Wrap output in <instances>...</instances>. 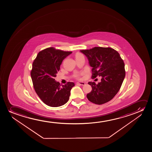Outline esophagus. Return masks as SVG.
Wrapping results in <instances>:
<instances>
[{
  "instance_id": "esophagus-1",
  "label": "esophagus",
  "mask_w": 152,
  "mask_h": 152,
  "mask_svg": "<svg viewBox=\"0 0 152 152\" xmlns=\"http://www.w3.org/2000/svg\"><path fill=\"white\" fill-rule=\"evenodd\" d=\"M85 83L84 82H82V81H79V82H77L76 83V85H78L84 86L85 85Z\"/></svg>"
}]
</instances>
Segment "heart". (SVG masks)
<instances>
[{"instance_id":"1","label":"heart","mask_w":152,"mask_h":152,"mask_svg":"<svg viewBox=\"0 0 152 152\" xmlns=\"http://www.w3.org/2000/svg\"><path fill=\"white\" fill-rule=\"evenodd\" d=\"M81 55H83V54H81V53H77L76 54V57H77V56H81ZM78 77V76H77Z\"/></svg>"}]
</instances>
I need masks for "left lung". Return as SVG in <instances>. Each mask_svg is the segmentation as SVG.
Instances as JSON below:
<instances>
[{"mask_svg":"<svg viewBox=\"0 0 152 152\" xmlns=\"http://www.w3.org/2000/svg\"><path fill=\"white\" fill-rule=\"evenodd\" d=\"M80 51L87 57L92 67V78L102 77L101 81L98 84L88 83L91 86L92 90L87 94L88 99L98 105L108 102L118 93L125 78L124 61L116 50L110 47H95Z\"/></svg>","mask_w":152,"mask_h":152,"instance_id":"left-lung-1","label":"left lung"}]
</instances>
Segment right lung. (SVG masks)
<instances>
[{"instance_id":"add662e5","label":"right lung","mask_w":152,"mask_h":152,"mask_svg":"<svg viewBox=\"0 0 152 152\" xmlns=\"http://www.w3.org/2000/svg\"><path fill=\"white\" fill-rule=\"evenodd\" d=\"M72 52L50 47L40 51L34 60L31 72L34 88L42 101L48 106H62L69 101L71 89L75 84L67 82L61 85L54 77L63 60Z\"/></svg>"}]
</instances>
